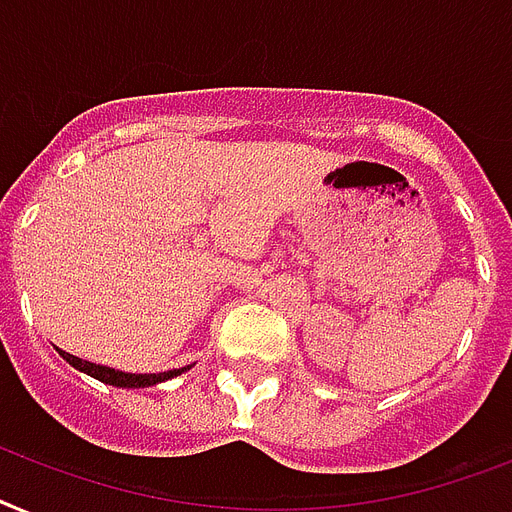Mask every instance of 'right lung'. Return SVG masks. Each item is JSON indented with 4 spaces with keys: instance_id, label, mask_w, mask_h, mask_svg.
I'll return each instance as SVG.
<instances>
[{
    "instance_id": "right-lung-1",
    "label": "right lung",
    "mask_w": 512,
    "mask_h": 512,
    "mask_svg": "<svg viewBox=\"0 0 512 512\" xmlns=\"http://www.w3.org/2000/svg\"><path fill=\"white\" fill-rule=\"evenodd\" d=\"M60 355L68 360L73 368L78 371L89 373V376L99 378V381H105V384L112 386H123V389H141V386H155L160 381H168V378L178 376V373H184V368H176V371H168V373H123V371H115V368H107V365H97V363H89V360H81V357L70 355V352H62Z\"/></svg>"
}]
</instances>
